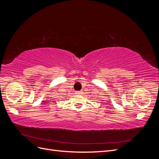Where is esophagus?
<instances>
[{
  "label": "esophagus",
  "mask_w": 159,
  "mask_h": 159,
  "mask_svg": "<svg viewBox=\"0 0 159 159\" xmlns=\"http://www.w3.org/2000/svg\"><path fill=\"white\" fill-rule=\"evenodd\" d=\"M83 93V91H77L76 92V94H82Z\"/></svg>",
  "instance_id": "1"
}]
</instances>
